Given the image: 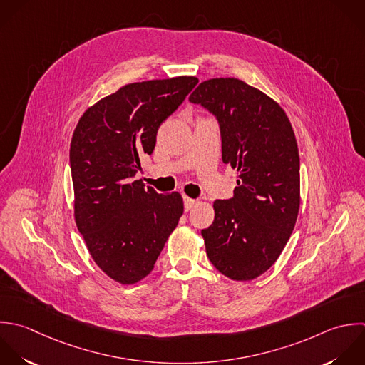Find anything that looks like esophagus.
<instances>
[{"mask_svg":"<svg viewBox=\"0 0 365 365\" xmlns=\"http://www.w3.org/2000/svg\"><path fill=\"white\" fill-rule=\"evenodd\" d=\"M183 202H185V210H190L192 207H195L197 205V200L190 199L187 196H183Z\"/></svg>","mask_w":365,"mask_h":365,"instance_id":"1","label":"esophagus"}]
</instances>
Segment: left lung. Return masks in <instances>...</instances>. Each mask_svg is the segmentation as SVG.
Masks as SVG:
<instances>
[{
  "label": "left lung",
  "instance_id": "obj_1",
  "mask_svg": "<svg viewBox=\"0 0 365 365\" xmlns=\"http://www.w3.org/2000/svg\"><path fill=\"white\" fill-rule=\"evenodd\" d=\"M215 115L222 159L237 169L232 199L215 200L202 230L212 264L232 280L267 272L289 242L300 207V156L282 106L236 78L202 82L189 96Z\"/></svg>",
  "mask_w": 365,
  "mask_h": 365
}]
</instances>
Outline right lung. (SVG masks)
I'll return each mask as SVG.
<instances>
[{"label": "right lung", "mask_w": 365, "mask_h": 365, "mask_svg": "<svg viewBox=\"0 0 365 365\" xmlns=\"http://www.w3.org/2000/svg\"><path fill=\"white\" fill-rule=\"evenodd\" d=\"M178 76L122 86L88 108L71 140L75 222L98 267L120 284L146 277L183 215L178 192L135 180L156 133L196 86Z\"/></svg>", "instance_id": "add662e5"}]
</instances>
